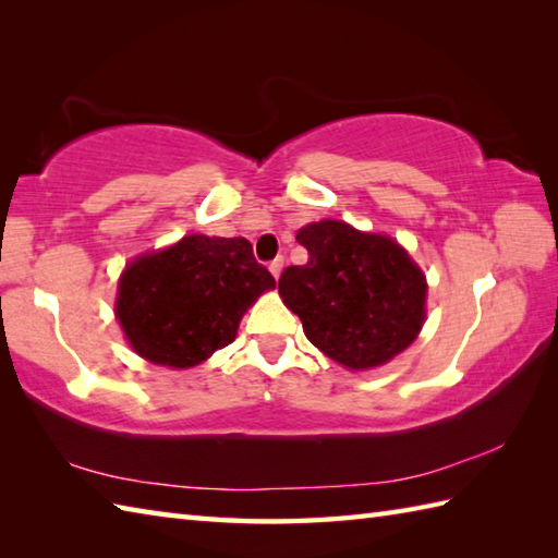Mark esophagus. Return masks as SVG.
<instances>
[{"label": "esophagus", "mask_w": 558, "mask_h": 558, "mask_svg": "<svg viewBox=\"0 0 558 558\" xmlns=\"http://www.w3.org/2000/svg\"><path fill=\"white\" fill-rule=\"evenodd\" d=\"M282 266H286V258H282V256H278V258H272V260H270V266H268V268H270V272H272V278H276V280L280 278V272H282Z\"/></svg>", "instance_id": "1"}]
</instances>
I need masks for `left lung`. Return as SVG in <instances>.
I'll list each match as a JSON object with an SVG mask.
<instances>
[{"instance_id": "8db88e82", "label": "left lung", "mask_w": 558, "mask_h": 558, "mask_svg": "<svg viewBox=\"0 0 558 558\" xmlns=\"http://www.w3.org/2000/svg\"><path fill=\"white\" fill-rule=\"evenodd\" d=\"M298 242L310 260L282 270L278 290L312 345L360 372L393 360L417 338L426 282L398 242L340 220L306 225Z\"/></svg>"}]
</instances>
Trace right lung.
Wrapping results in <instances>:
<instances>
[{"instance_id":"obj_1","label":"right lung","mask_w":558,"mask_h":558,"mask_svg":"<svg viewBox=\"0 0 558 558\" xmlns=\"http://www.w3.org/2000/svg\"><path fill=\"white\" fill-rule=\"evenodd\" d=\"M272 288L244 236L192 234L129 264L114 310L141 357L186 369L230 345L244 312Z\"/></svg>"}]
</instances>
